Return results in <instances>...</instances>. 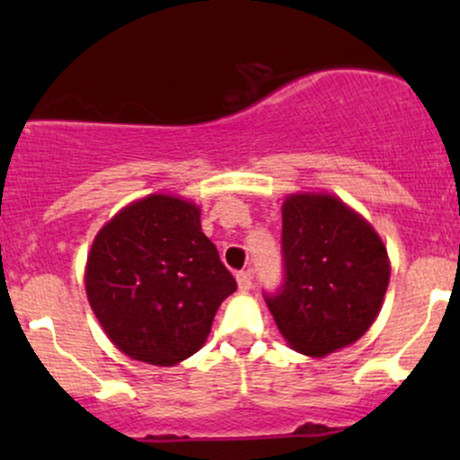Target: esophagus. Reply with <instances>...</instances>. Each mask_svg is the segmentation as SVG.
<instances>
[{
  "mask_svg": "<svg viewBox=\"0 0 460 460\" xmlns=\"http://www.w3.org/2000/svg\"><path fill=\"white\" fill-rule=\"evenodd\" d=\"M237 288H240V292H248V289L252 288V277H251V272L248 270H242V272H237Z\"/></svg>",
  "mask_w": 460,
  "mask_h": 460,
  "instance_id": "34e87169",
  "label": "esophagus"
}]
</instances>
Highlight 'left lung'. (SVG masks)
<instances>
[{"label": "left lung", "mask_w": 460, "mask_h": 460, "mask_svg": "<svg viewBox=\"0 0 460 460\" xmlns=\"http://www.w3.org/2000/svg\"><path fill=\"white\" fill-rule=\"evenodd\" d=\"M283 281L263 292L294 350L326 357L366 332L389 285L387 251L361 216L331 194L283 203Z\"/></svg>", "instance_id": "8db88e82"}]
</instances>
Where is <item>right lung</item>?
Masks as SVG:
<instances>
[{"label": "right lung", "mask_w": 460, "mask_h": 460, "mask_svg": "<svg viewBox=\"0 0 460 460\" xmlns=\"http://www.w3.org/2000/svg\"><path fill=\"white\" fill-rule=\"evenodd\" d=\"M234 274L200 231L188 200L151 194L119 212L94 237L86 294L99 324L125 355L175 366L208 340Z\"/></svg>", "instance_id": "right-lung-1"}]
</instances>
